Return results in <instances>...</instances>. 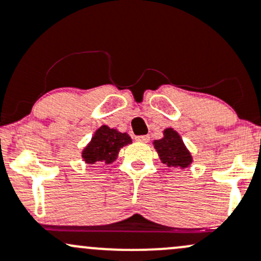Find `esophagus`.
I'll return each instance as SVG.
<instances>
[{
  "label": "esophagus",
  "mask_w": 261,
  "mask_h": 261,
  "mask_svg": "<svg viewBox=\"0 0 261 261\" xmlns=\"http://www.w3.org/2000/svg\"><path fill=\"white\" fill-rule=\"evenodd\" d=\"M135 140H136V141H139V142H144V144H146V142H149L150 136H147V135H140V136H136Z\"/></svg>",
  "instance_id": "1"
}]
</instances>
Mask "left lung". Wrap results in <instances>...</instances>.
Segmentation results:
<instances>
[{"instance_id":"1","label":"left lung","mask_w":261,"mask_h":261,"mask_svg":"<svg viewBox=\"0 0 261 261\" xmlns=\"http://www.w3.org/2000/svg\"><path fill=\"white\" fill-rule=\"evenodd\" d=\"M153 147L158 151L161 163L167 167L186 169L193 163L190 151L186 149L179 134L171 127L164 130L163 139L153 141Z\"/></svg>"}]
</instances>
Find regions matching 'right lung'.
I'll return each instance as SVG.
<instances>
[{"label": "right lung", "mask_w": 261, "mask_h": 261, "mask_svg": "<svg viewBox=\"0 0 261 261\" xmlns=\"http://www.w3.org/2000/svg\"><path fill=\"white\" fill-rule=\"evenodd\" d=\"M131 142V138L126 133H119L102 125L96 130L91 141L84 149L82 159L86 164L109 165L116 160L120 149Z\"/></svg>", "instance_id": "obj_1"}]
</instances>
